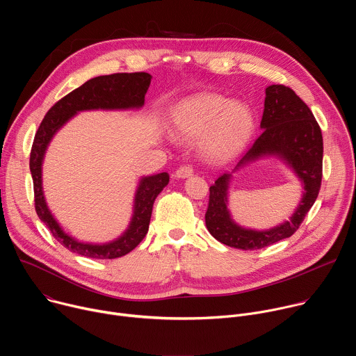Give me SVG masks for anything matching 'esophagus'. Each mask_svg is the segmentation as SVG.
<instances>
[{
  "mask_svg": "<svg viewBox=\"0 0 356 356\" xmlns=\"http://www.w3.org/2000/svg\"><path fill=\"white\" fill-rule=\"evenodd\" d=\"M193 175V168L188 166V165H184L181 168H179L175 173V177L177 179H186V177H190Z\"/></svg>",
  "mask_w": 356,
  "mask_h": 356,
  "instance_id": "34e87169",
  "label": "esophagus"
}]
</instances>
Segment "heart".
<instances>
[{
  "instance_id": "b5f03b06",
  "label": "heart",
  "mask_w": 356,
  "mask_h": 356,
  "mask_svg": "<svg viewBox=\"0 0 356 356\" xmlns=\"http://www.w3.org/2000/svg\"><path fill=\"white\" fill-rule=\"evenodd\" d=\"M175 134L184 140L201 138L200 149L206 159L222 163L235 158L249 142L255 118L250 108L221 94L198 92L175 108Z\"/></svg>"
}]
</instances>
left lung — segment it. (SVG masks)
<instances>
[{
	"label": "left lung",
	"instance_id": "8db88e82",
	"mask_svg": "<svg viewBox=\"0 0 356 356\" xmlns=\"http://www.w3.org/2000/svg\"><path fill=\"white\" fill-rule=\"evenodd\" d=\"M265 110L261 121L264 129L234 172L265 156L283 161L300 179L302 197L289 221L265 231L238 225L228 210V188L232 175H221L210 187L206 225L221 243L253 250L291 236L318 197L323 179V135L307 104L289 87L272 84L266 88Z\"/></svg>",
	"mask_w": 356,
	"mask_h": 356
}]
</instances>
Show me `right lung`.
<instances>
[{
	"label": "right lung",
	"mask_w": 356,
	"mask_h": 356,
	"mask_svg": "<svg viewBox=\"0 0 356 356\" xmlns=\"http://www.w3.org/2000/svg\"><path fill=\"white\" fill-rule=\"evenodd\" d=\"M150 79L152 76L143 72L94 77L59 99L47 111L35 134L29 169L33 180L36 214L59 243L81 257L92 259H115L135 249L147 234L154 202L165 186H168L169 175L163 172L139 180L129 227L120 238L107 243L79 242L62 229L46 204L42 188V163L46 149L55 134L80 111L140 108L145 104V94L149 88Z\"/></svg>",
	"instance_id": "right-lung-1"
}]
</instances>
